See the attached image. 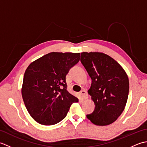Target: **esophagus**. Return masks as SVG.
Masks as SVG:
<instances>
[{
  "mask_svg": "<svg viewBox=\"0 0 147 147\" xmlns=\"http://www.w3.org/2000/svg\"><path fill=\"white\" fill-rule=\"evenodd\" d=\"M80 93H81V95H82V96H83L84 99L88 98V93H87V92L85 91V90H82Z\"/></svg>",
  "mask_w": 147,
  "mask_h": 147,
  "instance_id": "1",
  "label": "esophagus"
}]
</instances>
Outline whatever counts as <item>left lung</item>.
I'll return each instance as SVG.
<instances>
[{"instance_id": "obj_1", "label": "left lung", "mask_w": 147, "mask_h": 147, "mask_svg": "<svg viewBox=\"0 0 147 147\" xmlns=\"http://www.w3.org/2000/svg\"><path fill=\"white\" fill-rule=\"evenodd\" d=\"M80 61L92 79L88 93L95 104L94 111L86 117L95 125L112 124L126 106L128 77L117 61L104 53L82 52Z\"/></svg>"}]
</instances>
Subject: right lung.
<instances>
[{"label":"right lung","mask_w":147,"mask_h":147,"mask_svg":"<svg viewBox=\"0 0 147 147\" xmlns=\"http://www.w3.org/2000/svg\"><path fill=\"white\" fill-rule=\"evenodd\" d=\"M80 57V53L51 52L27 67L22 96L28 112L37 123L43 125L59 123L72 104L78 102L67 90L65 76Z\"/></svg>","instance_id":"obj_1"}]
</instances>
